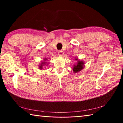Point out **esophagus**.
<instances>
[{"instance_id":"obj_1","label":"esophagus","mask_w":123,"mask_h":123,"mask_svg":"<svg viewBox=\"0 0 123 123\" xmlns=\"http://www.w3.org/2000/svg\"><path fill=\"white\" fill-rule=\"evenodd\" d=\"M58 55L60 56H63V52L61 50L59 51H58Z\"/></svg>"}]
</instances>
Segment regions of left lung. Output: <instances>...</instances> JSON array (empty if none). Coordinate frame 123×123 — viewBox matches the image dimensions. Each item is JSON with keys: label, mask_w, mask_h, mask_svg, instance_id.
I'll return each instance as SVG.
<instances>
[{"label": "left lung", "mask_w": 123, "mask_h": 123, "mask_svg": "<svg viewBox=\"0 0 123 123\" xmlns=\"http://www.w3.org/2000/svg\"><path fill=\"white\" fill-rule=\"evenodd\" d=\"M77 61V63L76 64L73 65V70L74 73H78L80 72V70H81L83 68H84L85 66V63L84 61H80V60H78V59H75Z\"/></svg>", "instance_id": "left-lung-1"}]
</instances>
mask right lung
<instances>
[{
	"label": "right lung",
	"mask_w": 123,
	"mask_h": 123,
	"mask_svg": "<svg viewBox=\"0 0 123 123\" xmlns=\"http://www.w3.org/2000/svg\"><path fill=\"white\" fill-rule=\"evenodd\" d=\"M46 60H47V58H45V59H44V62H42L41 64L39 65V69H42L43 66H45V65H46L47 62H45V61H46Z\"/></svg>",
	"instance_id": "right-lung-1"
}]
</instances>
